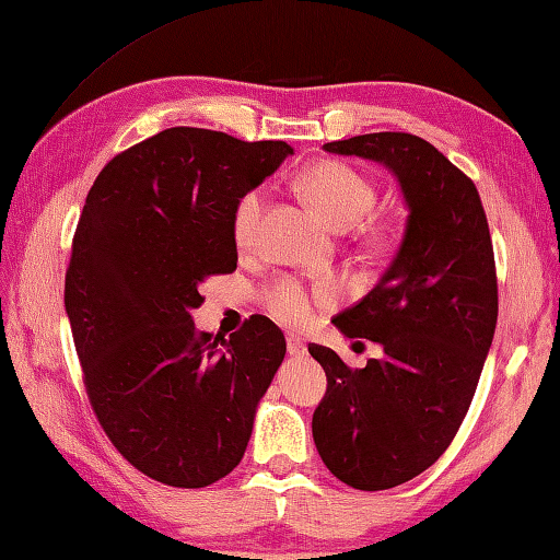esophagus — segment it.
Masks as SVG:
<instances>
[{"mask_svg":"<svg viewBox=\"0 0 560 560\" xmlns=\"http://www.w3.org/2000/svg\"><path fill=\"white\" fill-rule=\"evenodd\" d=\"M288 352H290V358H304L306 343L300 336H288Z\"/></svg>","mask_w":560,"mask_h":560,"instance_id":"obj_1","label":"esophagus"}]
</instances>
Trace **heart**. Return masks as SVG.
Returning <instances> with one entry per match:
<instances>
[{
    "label": "heart",
    "instance_id": "1",
    "mask_svg": "<svg viewBox=\"0 0 560 560\" xmlns=\"http://www.w3.org/2000/svg\"><path fill=\"white\" fill-rule=\"evenodd\" d=\"M302 192L314 208L322 212L324 220L336 226V230H350L362 222L376 202V190L372 180L360 174L358 168L343 162H316L300 176ZM266 208V190L254 188L246 196L238 198L234 217H232V234L238 248H248L256 242L260 214ZM372 242L382 246L384 234H374ZM340 296V288L336 282L324 280L314 288H304L300 280L282 278L266 292L268 312L284 326H304L312 322L316 306L334 304Z\"/></svg>",
    "mask_w": 560,
    "mask_h": 560
}]
</instances>
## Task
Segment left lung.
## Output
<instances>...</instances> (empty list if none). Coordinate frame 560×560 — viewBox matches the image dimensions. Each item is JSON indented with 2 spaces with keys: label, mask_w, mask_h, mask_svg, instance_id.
<instances>
[{
  "label": "left lung",
  "mask_w": 560,
  "mask_h": 560,
  "mask_svg": "<svg viewBox=\"0 0 560 560\" xmlns=\"http://www.w3.org/2000/svg\"><path fill=\"white\" fill-rule=\"evenodd\" d=\"M324 150L384 164L408 208L392 266L334 318L384 355L350 370L310 346L328 380L312 420L318 454L343 483L386 490L435 464L471 406L498 322L493 244L474 180L423 137L370 132Z\"/></svg>",
  "instance_id": "obj_1"
}]
</instances>
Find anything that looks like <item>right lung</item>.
Segmentation results:
<instances>
[{
    "label": "right lung",
    "mask_w": 560,
    "mask_h": 560,
    "mask_svg": "<svg viewBox=\"0 0 560 560\" xmlns=\"http://www.w3.org/2000/svg\"><path fill=\"white\" fill-rule=\"evenodd\" d=\"M294 154L288 142L168 128L101 171L79 217L65 310L91 408L125 459L174 488L242 462L282 330L250 316L230 338L190 312L200 282L236 270L234 208Z\"/></svg>",
    "instance_id": "1"
}]
</instances>
